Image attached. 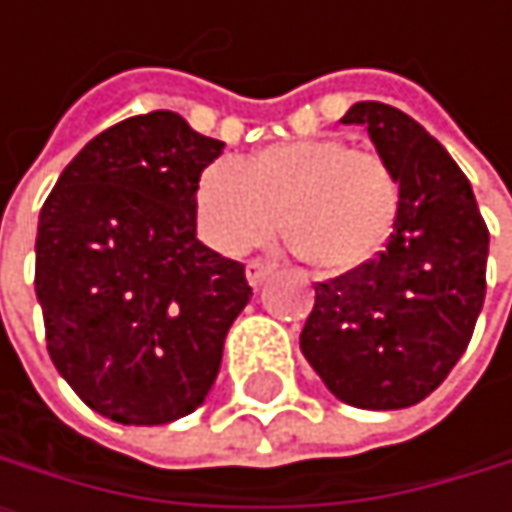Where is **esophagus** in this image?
Returning <instances> with one entry per match:
<instances>
[{"label": "esophagus", "mask_w": 512, "mask_h": 512, "mask_svg": "<svg viewBox=\"0 0 512 512\" xmlns=\"http://www.w3.org/2000/svg\"><path fill=\"white\" fill-rule=\"evenodd\" d=\"M271 274V265L265 259H250L247 262V280H250V287H262L265 280Z\"/></svg>", "instance_id": "34e87169"}]
</instances>
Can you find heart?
Masks as SVG:
<instances>
[{"label":"heart","mask_w":512,"mask_h":512,"mask_svg":"<svg viewBox=\"0 0 512 512\" xmlns=\"http://www.w3.org/2000/svg\"><path fill=\"white\" fill-rule=\"evenodd\" d=\"M299 259L354 271L388 244L400 183L385 158L332 137L271 143L244 161L216 158L195 180V222L222 253H244L277 228Z\"/></svg>","instance_id":"heart-1"}]
</instances>
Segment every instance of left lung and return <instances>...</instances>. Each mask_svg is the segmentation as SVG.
<instances>
[{"label":"left lung","mask_w":512,"mask_h":512,"mask_svg":"<svg viewBox=\"0 0 512 512\" xmlns=\"http://www.w3.org/2000/svg\"><path fill=\"white\" fill-rule=\"evenodd\" d=\"M363 124L400 183L388 247L314 287L299 348L323 385L357 409L421 403L467 351L485 299L489 228L452 155L406 112L363 100Z\"/></svg>","instance_id":"left-lung-1"}]
</instances>
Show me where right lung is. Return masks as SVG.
<instances>
[{"mask_svg":"<svg viewBox=\"0 0 512 512\" xmlns=\"http://www.w3.org/2000/svg\"><path fill=\"white\" fill-rule=\"evenodd\" d=\"M225 143L176 112L124 118L75 155L39 213L36 299L66 385L118 424H167L210 394L244 265L195 235V180Z\"/></svg>","mask_w":512,"mask_h":512,"instance_id":"right-lung-1","label":"right lung"}]
</instances>
